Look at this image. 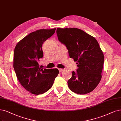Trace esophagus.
I'll list each match as a JSON object with an SVG mask.
<instances>
[{"mask_svg":"<svg viewBox=\"0 0 121 121\" xmlns=\"http://www.w3.org/2000/svg\"><path fill=\"white\" fill-rule=\"evenodd\" d=\"M58 70H59V72H62V71H64V70L63 69H61V68L58 69Z\"/></svg>","mask_w":121,"mask_h":121,"instance_id":"esophagus-1","label":"esophagus"}]
</instances>
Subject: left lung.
Returning <instances> with one entry per match:
<instances>
[{"label": "left lung", "instance_id": "obj_1", "mask_svg": "<svg viewBox=\"0 0 121 121\" xmlns=\"http://www.w3.org/2000/svg\"><path fill=\"white\" fill-rule=\"evenodd\" d=\"M56 32L70 57L77 62V72H72L67 82L69 89L80 95L92 92L101 81L104 64V54L99 43L92 36L78 28H57Z\"/></svg>", "mask_w": 121, "mask_h": 121}]
</instances>
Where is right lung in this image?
<instances>
[{
	"instance_id": "right-lung-1",
	"label": "right lung",
	"mask_w": 121,
	"mask_h": 121,
	"mask_svg": "<svg viewBox=\"0 0 121 121\" xmlns=\"http://www.w3.org/2000/svg\"><path fill=\"white\" fill-rule=\"evenodd\" d=\"M55 30L34 31L21 39L15 47L13 67L16 76L21 85L33 94H42L48 91L59 74L57 69H43L38 64L43 56L42 44Z\"/></svg>"
}]
</instances>
